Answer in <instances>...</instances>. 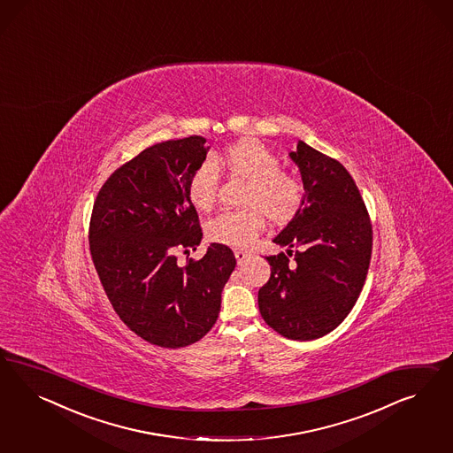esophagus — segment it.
<instances>
[{"mask_svg":"<svg viewBox=\"0 0 453 453\" xmlns=\"http://www.w3.org/2000/svg\"><path fill=\"white\" fill-rule=\"evenodd\" d=\"M234 254H235V259H237V262L239 264H242V262H246L247 257L250 256L247 250H242V249H235L234 250Z\"/></svg>","mask_w":453,"mask_h":453,"instance_id":"34e87169","label":"esophagus"}]
</instances>
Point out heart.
Returning a JSON list of instances; mask_svg holds the SVG:
<instances>
[{
  "label": "heart",
  "mask_w": 453,
  "mask_h": 453,
  "mask_svg": "<svg viewBox=\"0 0 453 453\" xmlns=\"http://www.w3.org/2000/svg\"><path fill=\"white\" fill-rule=\"evenodd\" d=\"M216 163H222L231 176L246 179L242 206L222 211L207 222V235L226 246H250L265 227V214L274 222L292 219L303 203L301 179L280 169V159L259 139L244 137L229 144ZM214 161L206 159L192 171L188 194L192 204L209 211L219 192V173Z\"/></svg>",
  "instance_id": "b5f03b06"
}]
</instances>
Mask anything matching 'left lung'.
Instances as JSON below:
<instances>
[{"label":"left lung","instance_id":"1","mask_svg":"<svg viewBox=\"0 0 453 453\" xmlns=\"http://www.w3.org/2000/svg\"><path fill=\"white\" fill-rule=\"evenodd\" d=\"M288 156L301 171L303 203L274 239L288 254L265 257L271 277L257 301L275 332L314 341L356 305L371 264L372 224L356 180L339 161L303 141Z\"/></svg>","mask_w":453,"mask_h":453}]
</instances>
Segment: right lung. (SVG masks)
<instances>
[{
    "label": "right lung",
    "instance_id": "1",
    "mask_svg": "<svg viewBox=\"0 0 453 453\" xmlns=\"http://www.w3.org/2000/svg\"><path fill=\"white\" fill-rule=\"evenodd\" d=\"M207 151L204 137L189 136L139 152L103 184L89 222L91 257L112 309L141 339L165 349L212 329L235 267L233 250L218 242L197 261L176 257L203 239L188 182Z\"/></svg>",
    "mask_w": 453,
    "mask_h": 453
}]
</instances>
